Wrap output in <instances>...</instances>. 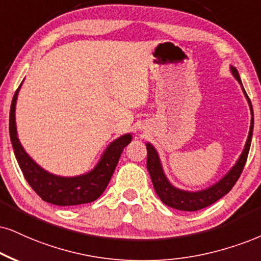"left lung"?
<instances>
[{
    "label": "left lung",
    "instance_id": "8db88e82",
    "mask_svg": "<svg viewBox=\"0 0 261 261\" xmlns=\"http://www.w3.org/2000/svg\"><path fill=\"white\" fill-rule=\"evenodd\" d=\"M230 71L232 73L234 79L237 80V82L241 85L243 94L246 96L247 101H248L250 115H252V120H250L248 138H247L246 145H244L242 153L240 155L239 160L236 161V163L232 166V168H231L229 172H227L226 174L219 180V181H217L215 184L209 186L207 189L198 190V191H188V190H181V189L175 188V186L169 181L168 178H167L157 150L153 147L152 144L146 143L147 170H149L150 173L151 180H152L153 188H155L157 196H159L161 201H162L166 205H168V207L178 209V211H185V212H195V211H198V209L208 207V205L213 204L214 202H217L218 199H220L223 196L226 195L227 192L233 188V185L236 184V181L240 178L241 173H242L244 165H246L247 157H248L250 143H252L254 115H253L252 102H250L248 95H247L246 91H244L242 81H241L240 79L239 71H237V69L234 66H230Z\"/></svg>",
    "mask_w": 261,
    "mask_h": 261
}]
</instances>
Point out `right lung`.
I'll return each mask as SVG.
<instances>
[{"label":"right lung","instance_id":"right-lung-1","mask_svg":"<svg viewBox=\"0 0 261 261\" xmlns=\"http://www.w3.org/2000/svg\"><path fill=\"white\" fill-rule=\"evenodd\" d=\"M22 82L13 96L9 112V136L15 159L22 174L36 194L43 201L56 205H79L89 203L105 191L122 151L132 141V134L127 133L111 141L94 168L85 174L76 176H60L47 172L29 156L18 138L15 123V106Z\"/></svg>","mask_w":261,"mask_h":261}]
</instances>
